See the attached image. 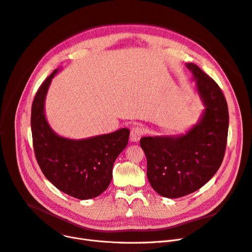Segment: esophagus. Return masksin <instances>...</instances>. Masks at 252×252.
<instances>
[{"mask_svg":"<svg viewBox=\"0 0 252 252\" xmlns=\"http://www.w3.org/2000/svg\"><path fill=\"white\" fill-rule=\"evenodd\" d=\"M144 134V129L140 126H134L133 128L130 129V135H129V139L131 142H139L140 139L142 138Z\"/></svg>","mask_w":252,"mask_h":252,"instance_id":"obj_1","label":"esophagus"}]
</instances>
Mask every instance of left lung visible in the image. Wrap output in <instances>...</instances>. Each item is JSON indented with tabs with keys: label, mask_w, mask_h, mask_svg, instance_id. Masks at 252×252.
<instances>
[{
	"label": "left lung",
	"mask_w": 252,
	"mask_h": 252,
	"mask_svg": "<svg viewBox=\"0 0 252 252\" xmlns=\"http://www.w3.org/2000/svg\"><path fill=\"white\" fill-rule=\"evenodd\" d=\"M186 67L204 106L198 122L184 134L140 140L151 187L171 199L197 191L216 175L223 159L229 128L227 101L218 84L196 64L187 63Z\"/></svg>",
	"instance_id": "8db88e82"
}]
</instances>
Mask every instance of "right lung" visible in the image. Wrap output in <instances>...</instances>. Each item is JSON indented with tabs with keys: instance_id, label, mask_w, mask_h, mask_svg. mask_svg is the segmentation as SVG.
<instances>
[{
	"instance_id": "obj_1",
	"label": "right lung",
	"mask_w": 252,
	"mask_h": 252,
	"mask_svg": "<svg viewBox=\"0 0 252 252\" xmlns=\"http://www.w3.org/2000/svg\"><path fill=\"white\" fill-rule=\"evenodd\" d=\"M55 69L36 92L32 107V133L37 163L45 177L61 192L81 200L102 194L112 180L117 156L126 147L129 129L125 127L85 139L59 136L49 125L45 101Z\"/></svg>"
}]
</instances>
